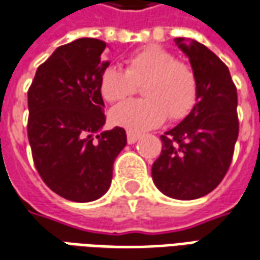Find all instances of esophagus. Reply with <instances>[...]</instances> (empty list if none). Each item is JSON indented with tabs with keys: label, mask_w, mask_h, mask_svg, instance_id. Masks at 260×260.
Masks as SVG:
<instances>
[{
	"label": "esophagus",
	"mask_w": 260,
	"mask_h": 260,
	"mask_svg": "<svg viewBox=\"0 0 260 260\" xmlns=\"http://www.w3.org/2000/svg\"><path fill=\"white\" fill-rule=\"evenodd\" d=\"M139 136L138 134H135L134 131H126V141H128V143L129 145H132V143H135L138 139H139Z\"/></svg>",
	"instance_id": "34e87169"
}]
</instances>
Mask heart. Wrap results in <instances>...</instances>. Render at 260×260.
I'll use <instances>...</instances> for the list:
<instances>
[{
    "label": "heart",
    "instance_id": "heart-1",
    "mask_svg": "<svg viewBox=\"0 0 260 260\" xmlns=\"http://www.w3.org/2000/svg\"><path fill=\"white\" fill-rule=\"evenodd\" d=\"M142 87L145 99L132 100L111 111V121L131 131L156 128L166 119H181L197 103L199 84L193 69L177 60L160 46H146L129 54L125 70L117 66L105 69L99 90L108 103L122 101Z\"/></svg>",
    "mask_w": 260,
    "mask_h": 260
}]
</instances>
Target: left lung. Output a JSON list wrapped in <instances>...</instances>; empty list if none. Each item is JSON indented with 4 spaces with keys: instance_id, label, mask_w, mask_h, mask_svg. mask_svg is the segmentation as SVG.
Instances as JSON below:
<instances>
[{
    "instance_id": "left-lung-1",
    "label": "left lung",
    "mask_w": 260,
    "mask_h": 260,
    "mask_svg": "<svg viewBox=\"0 0 260 260\" xmlns=\"http://www.w3.org/2000/svg\"><path fill=\"white\" fill-rule=\"evenodd\" d=\"M174 42L190 60L199 95L190 114L160 136L152 177L165 196L194 200L211 193L231 165L239 132L237 87L228 67L204 45L184 38Z\"/></svg>"
}]
</instances>
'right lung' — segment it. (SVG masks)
<instances>
[{
  "label": "right lung",
  "instance_id": "add662e5",
  "mask_svg": "<svg viewBox=\"0 0 260 260\" xmlns=\"http://www.w3.org/2000/svg\"><path fill=\"white\" fill-rule=\"evenodd\" d=\"M107 43L81 38L54 50L28 90V139L36 170L63 199L88 203L111 186L112 165L126 145L125 129L103 131L101 59Z\"/></svg>",
  "mask_w": 260,
  "mask_h": 260
}]
</instances>
